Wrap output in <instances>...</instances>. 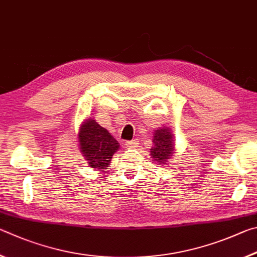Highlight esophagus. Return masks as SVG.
Returning <instances> with one entry per match:
<instances>
[{
	"instance_id": "34e87169",
	"label": "esophagus",
	"mask_w": 257,
	"mask_h": 257,
	"mask_svg": "<svg viewBox=\"0 0 257 257\" xmlns=\"http://www.w3.org/2000/svg\"><path fill=\"white\" fill-rule=\"evenodd\" d=\"M139 145V141L138 140H132V141H127L125 143V147L126 148H134V147H138Z\"/></svg>"
}]
</instances>
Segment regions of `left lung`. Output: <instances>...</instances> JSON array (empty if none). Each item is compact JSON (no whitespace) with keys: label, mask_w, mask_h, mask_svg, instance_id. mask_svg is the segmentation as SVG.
<instances>
[{"label":"left lung","mask_w":257,"mask_h":257,"mask_svg":"<svg viewBox=\"0 0 257 257\" xmlns=\"http://www.w3.org/2000/svg\"><path fill=\"white\" fill-rule=\"evenodd\" d=\"M152 142H154V146L150 149L152 160L156 164L167 165L176 151L172 130L167 126L155 130Z\"/></svg>","instance_id":"8db88e82"}]
</instances>
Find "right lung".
<instances>
[{"label":"right lung","mask_w":257,"mask_h":257,"mask_svg":"<svg viewBox=\"0 0 257 257\" xmlns=\"http://www.w3.org/2000/svg\"><path fill=\"white\" fill-rule=\"evenodd\" d=\"M78 142L80 152L87 164L91 168L102 172L109 167L112 156L119 149L118 141L92 117L84 119L80 125Z\"/></svg>","instance_id":"add662e5"}]
</instances>
